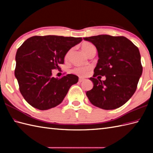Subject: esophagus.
Segmentation results:
<instances>
[{
  "instance_id": "esophagus-1",
  "label": "esophagus",
  "mask_w": 153,
  "mask_h": 153,
  "mask_svg": "<svg viewBox=\"0 0 153 153\" xmlns=\"http://www.w3.org/2000/svg\"><path fill=\"white\" fill-rule=\"evenodd\" d=\"M84 80H85V79L82 78V77H79V82H83Z\"/></svg>"
}]
</instances>
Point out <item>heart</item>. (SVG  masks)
Instances as JSON below:
<instances>
[{
  "label": "heart",
  "instance_id": "heart-1",
  "mask_svg": "<svg viewBox=\"0 0 153 153\" xmlns=\"http://www.w3.org/2000/svg\"><path fill=\"white\" fill-rule=\"evenodd\" d=\"M82 49L84 52V53L88 56V55L91 53L93 51L95 50V47H94L91 43H88V42H84V43H82ZM71 53V50H70L67 52V53L66 54V55H65V60H68V58H69ZM91 68L90 66L77 67V68H74L72 71L73 73L78 75L79 76H85V75H87V74L89 72V71L91 70Z\"/></svg>",
  "mask_w": 153,
  "mask_h": 153
}]
</instances>
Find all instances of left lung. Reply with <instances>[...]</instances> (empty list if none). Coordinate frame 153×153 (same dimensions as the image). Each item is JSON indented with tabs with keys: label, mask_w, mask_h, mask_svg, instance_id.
<instances>
[{
	"label": "left lung",
	"mask_w": 153,
	"mask_h": 153,
	"mask_svg": "<svg viewBox=\"0 0 153 153\" xmlns=\"http://www.w3.org/2000/svg\"><path fill=\"white\" fill-rule=\"evenodd\" d=\"M98 51L99 60L94 70L91 90L86 95L94 106L104 110L118 108L135 92L143 67L138 48L123 36L99 35L83 38ZM105 75L106 80H97Z\"/></svg>",
	"instance_id": "8db88e82"
}]
</instances>
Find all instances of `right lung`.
Segmentation results:
<instances>
[{"label":"right lung","instance_id":"add662e5","mask_svg":"<svg viewBox=\"0 0 153 153\" xmlns=\"http://www.w3.org/2000/svg\"><path fill=\"white\" fill-rule=\"evenodd\" d=\"M82 41V37L33 36L18 48L14 74L19 91L31 106L41 110L54 108L62 102L70 87L77 83L76 75L56 78L52 70L58 69L67 52Z\"/></svg>","mask_w":153,"mask_h":153}]
</instances>
